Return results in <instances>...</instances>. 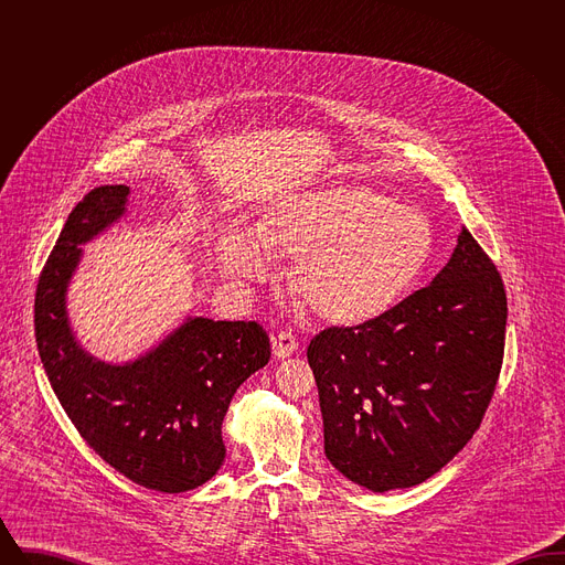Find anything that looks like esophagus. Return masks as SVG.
Masks as SVG:
<instances>
[{"instance_id": "34e87169", "label": "esophagus", "mask_w": 565, "mask_h": 565, "mask_svg": "<svg viewBox=\"0 0 565 565\" xmlns=\"http://www.w3.org/2000/svg\"><path fill=\"white\" fill-rule=\"evenodd\" d=\"M296 351H298V341H296L292 332L281 330L279 334L273 337V353H275V358L284 360V358H290Z\"/></svg>"}]
</instances>
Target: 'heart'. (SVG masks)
I'll use <instances>...</instances> for the list:
<instances>
[{
	"label": "heart",
	"instance_id": "b5f03b06",
	"mask_svg": "<svg viewBox=\"0 0 565 565\" xmlns=\"http://www.w3.org/2000/svg\"><path fill=\"white\" fill-rule=\"evenodd\" d=\"M245 233L217 242L220 269L260 279L273 258L295 260L290 286L298 307L332 328H360L390 313L430 260V220L371 186H328L279 203Z\"/></svg>",
	"mask_w": 565,
	"mask_h": 565
}]
</instances>
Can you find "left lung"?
Wrapping results in <instances>:
<instances>
[{
	"instance_id": "left-lung-1",
	"label": "left lung",
	"mask_w": 565,
	"mask_h": 565,
	"mask_svg": "<svg viewBox=\"0 0 565 565\" xmlns=\"http://www.w3.org/2000/svg\"><path fill=\"white\" fill-rule=\"evenodd\" d=\"M502 277L461 228L430 286L360 328H326L307 360L320 392L323 451L375 493L424 483L479 430L507 334Z\"/></svg>"
}]
</instances>
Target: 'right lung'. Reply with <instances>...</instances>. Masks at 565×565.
Here are the masks:
<instances>
[{
    "label": "right lung",
    "mask_w": 565,
    "mask_h": 565,
    "mask_svg": "<svg viewBox=\"0 0 565 565\" xmlns=\"http://www.w3.org/2000/svg\"><path fill=\"white\" fill-rule=\"evenodd\" d=\"M127 199L125 184L99 186L67 217L40 273L35 341L54 394L88 447L134 483L180 493L220 470L224 415L243 381L269 362V337L256 322L186 318L127 364L82 350L67 318V286L82 243L118 222Z\"/></svg>",
    "instance_id": "obj_1"
}]
</instances>
